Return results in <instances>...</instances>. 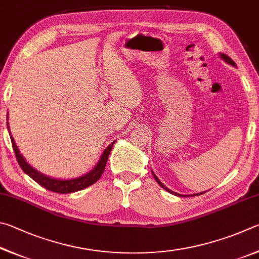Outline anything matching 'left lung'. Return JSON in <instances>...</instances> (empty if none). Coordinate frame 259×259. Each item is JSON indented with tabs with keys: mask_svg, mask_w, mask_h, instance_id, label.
Instances as JSON below:
<instances>
[{
	"mask_svg": "<svg viewBox=\"0 0 259 259\" xmlns=\"http://www.w3.org/2000/svg\"><path fill=\"white\" fill-rule=\"evenodd\" d=\"M220 57L223 59V60L225 61V62H228V63H230V65H232V66H234V67H237V65H235V62L232 60V59H231L229 56H226V54H224V53H220ZM152 174H153V178H155V180H156V182L160 185V187L162 188V189H165L166 191H168L169 193H173V194H175V196H179V197H190V196H183V194H179V193H176V192H173L171 191V190H169V189H167L164 184H162L160 181H159V179L157 178V176L155 175V173H153L152 171ZM199 194H202V192L201 193H197V196H199ZM193 196H196V194H193ZM193 196H191V197H193Z\"/></svg>",
	"mask_w": 259,
	"mask_h": 259,
	"instance_id": "left-lung-1",
	"label": "left lung"
}]
</instances>
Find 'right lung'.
I'll return each instance as SVG.
<instances>
[{
    "mask_svg": "<svg viewBox=\"0 0 259 259\" xmlns=\"http://www.w3.org/2000/svg\"><path fill=\"white\" fill-rule=\"evenodd\" d=\"M8 130H9V126H8ZM10 138H11L13 151H15L18 164H19V166L21 167V169L24 170L25 173L29 176V178L33 179L36 183L42 185L43 188L49 190V191L57 192V193L76 192V191H79V190L88 188V187H90V185H92L97 182V181L101 178V175L103 174L104 168H106V165H107L109 153H110L113 144H115V142H116V141H113L112 143L109 144L106 150H104V152L102 153V156H101V158H100V160L97 164V166H95L92 170L89 171L88 174L79 176V178H77V179L58 180V179H52V178H50V176L39 173V171L36 170L34 167H31L28 162L24 159V157H22V155L20 153L19 149H18V147L16 146L15 140H13L12 137H10Z\"/></svg>",
    "mask_w": 259,
    "mask_h": 259,
    "instance_id": "right-lung-1",
    "label": "right lung"
}]
</instances>
